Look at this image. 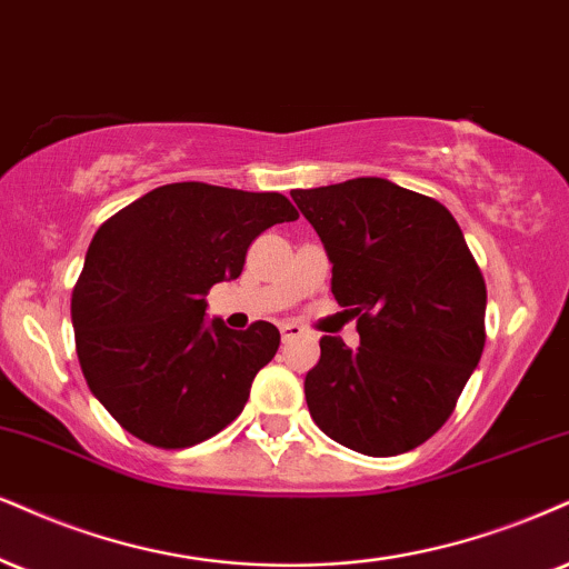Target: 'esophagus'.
I'll use <instances>...</instances> for the list:
<instances>
[{"label":"esophagus","mask_w":569,"mask_h":569,"mask_svg":"<svg viewBox=\"0 0 569 569\" xmlns=\"http://www.w3.org/2000/svg\"><path fill=\"white\" fill-rule=\"evenodd\" d=\"M279 332H282V340L284 342H290V340H296V338H303L306 329L300 327V325H292V321H284V325L279 327Z\"/></svg>","instance_id":"obj_1"}]
</instances>
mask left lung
Listing matches in <instances>:
<instances>
[{
	"label": "left lung",
	"mask_w": 569,
	"mask_h": 569,
	"mask_svg": "<svg viewBox=\"0 0 569 569\" xmlns=\"http://www.w3.org/2000/svg\"><path fill=\"white\" fill-rule=\"evenodd\" d=\"M332 263L361 346L319 340L306 403L319 430L367 456L422 446L451 417L486 346V282L438 200L361 177L290 192Z\"/></svg>",
	"instance_id": "1"
}]
</instances>
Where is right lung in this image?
<instances>
[{
  "label": "right lung",
  "instance_id": "right-lung-1",
  "mask_svg": "<svg viewBox=\"0 0 569 569\" xmlns=\"http://www.w3.org/2000/svg\"><path fill=\"white\" fill-rule=\"evenodd\" d=\"M298 210L279 192L179 181L97 229L70 319L89 390L123 430L158 448L213 438L240 417L279 329L206 319L208 290L242 273L250 242Z\"/></svg>",
  "mask_w": 569,
  "mask_h": 569
}]
</instances>
